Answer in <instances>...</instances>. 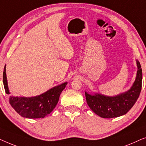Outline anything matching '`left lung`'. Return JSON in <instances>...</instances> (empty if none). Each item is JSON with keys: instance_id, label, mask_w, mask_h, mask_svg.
I'll return each instance as SVG.
<instances>
[{"instance_id": "8db88e82", "label": "left lung", "mask_w": 146, "mask_h": 146, "mask_svg": "<svg viewBox=\"0 0 146 146\" xmlns=\"http://www.w3.org/2000/svg\"><path fill=\"white\" fill-rule=\"evenodd\" d=\"M137 70L134 82L125 92L110 96L99 93L90 94L85 91L88 105L98 116L113 118L124 115L134 105L141 90L142 70L140 63L135 60Z\"/></svg>"}]
</instances>
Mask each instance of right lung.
<instances>
[{
  "label": "right lung",
  "instance_id": "1",
  "mask_svg": "<svg viewBox=\"0 0 146 146\" xmlns=\"http://www.w3.org/2000/svg\"><path fill=\"white\" fill-rule=\"evenodd\" d=\"M68 82H64L38 96L33 97H9V103L15 110L26 118H44L50 114L56 106L60 95L66 86ZM3 84L6 93L9 94L6 74V65L3 72Z\"/></svg>",
  "mask_w": 146,
  "mask_h": 146
}]
</instances>
